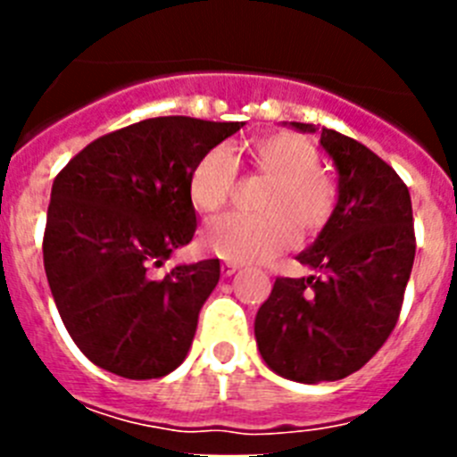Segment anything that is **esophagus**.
Listing matches in <instances>:
<instances>
[{
    "label": "esophagus",
    "instance_id": "34e87169",
    "mask_svg": "<svg viewBox=\"0 0 457 457\" xmlns=\"http://www.w3.org/2000/svg\"><path fill=\"white\" fill-rule=\"evenodd\" d=\"M237 270H240V265L226 261V263H221V277H231V274H236Z\"/></svg>",
    "mask_w": 457,
    "mask_h": 457
}]
</instances>
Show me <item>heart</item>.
I'll return each instance as SVG.
<instances>
[{
	"label": "heart",
	"instance_id": "heart-1",
	"mask_svg": "<svg viewBox=\"0 0 457 457\" xmlns=\"http://www.w3.org/2000/svg\"><path fill=\"white\" fill-rule=\"evenodd\" d=\"M253 179L265 180L253 210L228 215L205 228L204 247L233 263H256L278 256L300 237L313 240L338 208V185L320 169L316 144L297 132L277 130L256 137L245 148ZM237 169L226 148H210L189 173V201L201 215H212L233 196Z\"/></svg>",
	"mask_w": 457,
	"mask_h": 457
}]
</instances>
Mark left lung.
I'll use <instances>...</instances> for the list:
<instances>
[{"instance_id":"1","label":"left lung","mask_w":457,"mask_h":457,"mask_svg":"<svg viewBox=\"0 0 457 457\" xmlns=\"http://www.w3.org/2000/svg\"><path fill=\"white\" fill-rule=\"evenodd\" d=\"M320 144L338 169L337 215L297 256L313 274L277 277L253 322L265 364L306 385L348 378L385 345L417 252L401 176L353 137L322 128Z\"/></svg>"}]
</instances>
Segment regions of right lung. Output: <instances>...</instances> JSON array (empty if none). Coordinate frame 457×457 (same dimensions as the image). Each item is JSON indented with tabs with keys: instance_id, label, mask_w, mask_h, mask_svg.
I'll return each instance as SVG.
<instances>
[{
	"instance_id": "add662e5",
	"label": "right lung",
	"mask_w": 457,
	"mask_h": 457,
	"mask_svg": "<svg viewBox=\"0 0 457 457\" xmlns=\"http://www.w3.org/2000/svg\"><path fill=\"white\" fill-rule=\"evenodd\" d=\"M245 123L157 116L91 141L56 173L43 236L47 284L68 334L100 369L162 378L183 364L220 258L157 278L196 231L189 173Z\"/></svg>"
}]
</instances>
